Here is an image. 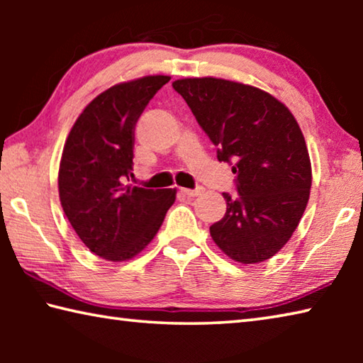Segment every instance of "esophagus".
Listing matches in <instances>:
<instances>
[{"label":"esophagus","mask_w":363,"mask_h":363,"mask_svg":"<svg viewBox=\"0 0 363 363\" xmlns=\"http://www.w3.org/2000/svg\"><path fill=\"white\" fill-rule=\"evenodd\" d=\"M179 192L182 195H186V196H196V195H200L201 192H203V187H196V189H184V187H181Z\"/></svg>","instance_id":"1"}]
</instances>
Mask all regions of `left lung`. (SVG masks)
<instances>
[{"mask_svg": "<svg viewBox=\"0 0 363 363\" xmlns=\"http://www.w3.org/2000/svg\"><path fill=\"white\" fill-rule=\"evenodd\" d=\"M173 88L192 110L219 162L233 163L237 196L224 192V218L210 227L214 243L242 264L284 248L311 194L309 152L284 104L255 86L220 78H182Z\"/></svg>", "mask_w": 363, "mask_h": 363, "instance_id": "left-lung-1", "label": "left lung"}]
</instances>
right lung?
I'll return each instance as SVG.
<instances>
[{
	"label": "right lung",
	"mask_w": 363,
	"mask_h": 363,
	"mask_svg": "<svg viewBox=\"0 0 363 363\" xmlns=\"http://www.w3.org/2000/svg\"><path fill=\"white\" fill-rule=\"evenodd\" d=\"M169 79L144 77L104 91L86 106L65 140L60 205L82 242L107 261L139 255L176 200V189L126 186L133 177L134 128Z\"/></svg>",
	"instance_id": "1"
}]
</instances>
